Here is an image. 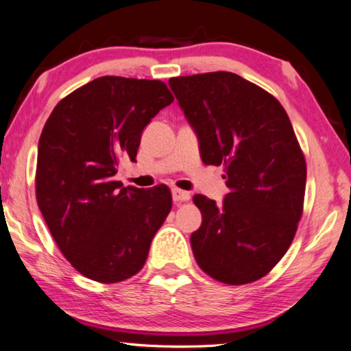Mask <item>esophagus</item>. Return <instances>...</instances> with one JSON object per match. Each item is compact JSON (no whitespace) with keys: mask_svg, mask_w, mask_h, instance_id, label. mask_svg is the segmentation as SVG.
Returning a JSON list of instances; mask_svg holds the SVG:
<instances>
[{"mask_svg":"<svg viewBox=\"0 0 351 351\" xmlns=\"http://www.w3.org/2000/svg\"><path fill=\"white\" fill-rule=\"evenodd\" d=\"M171 197H173V201L180 203V201H189L190 193L186 192V190H181V189H171Z\"/></svg>","mask_w":351,"mask_h":351,"instance_id":"1","label":"esophagus"}]
</instances>
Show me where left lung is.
Segmentation results:
<instances>
[{
	"label": "left lung",
	"mask_w": 351,
	"mask_h": 351,
	"mask_svg": "<svg viewBox=\"0 0 351 351\" xmlns=\"http://www.w3.org/2000/svg\"><path fill=\"white\" fill-rule=\"evenodd\" d=\"M207 165H223L229 193L195 195L203 223L190 235L197 263L228 285L258 280L293 243L306 164L287 111L268 91L226 71L169 80Z\"/></svg>",
	"instance_id": "left-lung-1"
}]
</instances>
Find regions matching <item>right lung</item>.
<instances>
[{"label":"right lung","mask_w":351,"mask_h":351,"mask_svg":"<svg viewBox=\"0 0 351 351\" xmlns=\"http://www.w3.org/2000/svg\"><path fill=\"white\" fill-rule=\"evenodd\" d=\"M161 80L104 75L62 99L38 141L35 193L58 249L91 280L142 269L171 209L170 189L123 187L119 161H136L141 134L173 102Z\"/></svg>","instance_id":"obj_1"}]
</instances>
